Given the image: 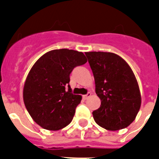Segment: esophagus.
Segmentation results:
<instances>
[{
    "label": "esophagus",
    "instance_id": "obj_1",
    "mask_svg": "<svg viewBox=\"0 0 159 159\" xmlns=\"http://www.w3.org/2000/svg\"><path fill=\"white\" fill-rule=\"evenodd\" d=\"M91 96H92V93H91V92H88L87 95H84V96H83L82 97H83V99H84V100H87V98H89Z\"/></svg>",
    "mask_w": 159,
    "mask_h": 159
}]
</instances>
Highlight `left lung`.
<instances>
[{"label":"left lung","instance_id":"left-lung-1","mask_svg":"<svg viewBox=\"0 0 159 159\" xmlns=\"http://www.w3.org/2000/svg\"><path fill=\"white\" fill-rule=\"evenodd\" d=\"M87 56L101 99L92 112L97 125L108 130L126 128L135 119L141 106L138 82L128 63L119 55L87 52Z\"/></svg>","mask_w":159,"mask_h":159}]
</instances>
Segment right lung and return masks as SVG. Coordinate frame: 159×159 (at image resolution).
<instances>
[{
    "instance_id": "add662e5",
    "label": "right lung",
    "mask_w": 159,
    "mask_h": 159,
    "mask_svg": "<svg viewBox=\"0 0 159 159\" xmlns=\"http://www.w3.org/2000/svg\"><path fill=\"white\" fill-rule=\"evenodd\" d=\"M87 61L82 52L62 48L46 53L34 64L24 86L23 97L39 125L58 130L71 123L82 97L72 94L70 74Z\"/></svg>"
}]
</instances>
